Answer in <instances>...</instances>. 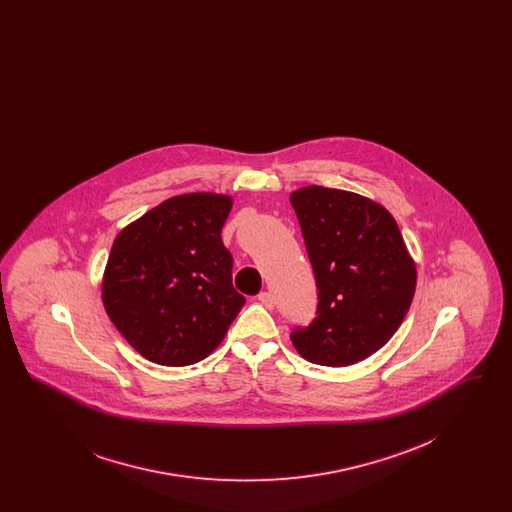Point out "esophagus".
Masks as SVG:
<instances>
[{
  "mask_svg": "<svg viewBox=\"0 0 512 512\" xmlns=\"http://www.w3.org/2000/svg\"><path fill=\"white\" fill-rule=\"evenodd\" d=\"M257 299H259V303L261 305H265L267 309H272L274 307V295L270 292H261L257 295Z\"/></svg>",
  "mask_w": 512,
  "mask_h": 512,
  "instance_id": "34e87169",
  "label": "esophagus"
}]
</instances>
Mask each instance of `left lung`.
Segmentation results:
<instances>
[{"mask_svg": "<svg viewBox=\"0 0 512 512\" xmlns=\"http://www.w3.org/2000/svg\"><path fill=\"white\" fill-rule=\"evenodd\" d=\"M317 280V317L292 332L309 363L355 365L384 347L407 315L416 267L390 211L322 186L290 195Z\"/></svg>", "mask_w": 512, "mask_h": 512, "instance_id": "left-lung-1", "label": "left lung"}]
</instances>
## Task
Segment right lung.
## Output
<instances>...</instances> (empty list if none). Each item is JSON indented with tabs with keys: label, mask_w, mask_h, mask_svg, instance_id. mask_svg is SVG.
I'll return each mask as SVG.
<instances>
[{
	"label": "right lung",
	"mask_w": 512,
	"mask_h": 512,
	"mask_svg": "<svg viewBox=\"0 0 512 512\" xmlns=\"http://www.w3.org/2000/svg\"><path fill=\"white\" fill-rule=\"evenodd\" d=\"M228 195H176L115 238L103 274V305L147 361L199 363L224 340L245 297L232 286V255L220 230Z\"/></svg>",
	"instance_id": "add662e5"
}]
</instances>
